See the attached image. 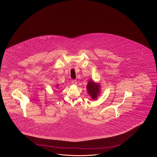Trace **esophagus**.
Returning <instances> with one entry per match:
<instances>
[{"label":"esophagus","mask_w":157,"mask_h":157,"mask_svg":"<svg viewBox=\"0 0 157 157\" xmlns=\"http://www.w3.org/2000/svg\"><path fill=\"white\" fill-rule=\"evenodd\" d=\"M71 82L72 83L73 85H75L77 84V81H76V80H74H74H72Z\"/></svg>","instance_id":"34e87169"}]
</instances>
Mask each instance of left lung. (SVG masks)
<instances>
[{"label":"left lung","instance_id":"8db88e82","mask_svg":"<svg viewBox=\"0 0 157 157\" xmlns=\"http://www.w3.org/2000/svg\"><path fill=\"white\" fill-rule=\"evenodd\" d=\"M87 90L89 94L90 95L93 100H95L100 94V85L96 83L93 81H89L87 85Z\"/></svg>","mask_w":157,"mask_h":157}]
</instances>
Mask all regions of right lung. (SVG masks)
<instances>
[{
	"mask_svg": "<svg viewBox=\"0 0 157 157\" xmlns=\"http://www.w3.org/2000/svg\"><path fill=\"white\" fill-rule=\"evenodd\" d=\"M57 86H58V85H57ZM57 87H58V86H57Z\"/></svg>",
	"mask_w": 157,
	"mask_h": 157,
	"instance_id": "1",
	"label": "right lung"
}]
</instances>
